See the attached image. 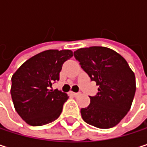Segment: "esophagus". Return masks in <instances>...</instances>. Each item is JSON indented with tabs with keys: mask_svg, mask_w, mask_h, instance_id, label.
Returning <instances> with one entry per match:
<instances>
[{
	"mask_svg": "<svg viewBox=\"0 0 147 147\" xmlns=\"http://www.w3.org/2000/svg\"><path fill=\"white\" fill-rule=\"evenodd\" d=\"M71 94L76 97V96H78V95H80V94H81V93H74V92H71Z\"/></svg>",
	"mask_w": 147,
	"mask_h": 147,
	"instance_id": "esophagus-1",
	"label": "esophagus"
}]
</instances>
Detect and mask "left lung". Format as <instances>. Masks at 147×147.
I'll return each mask as SVG.
<instances>
[{"instance_id":"obj_1","label":"left lung","mask_w":147,"mask_h":147,"mask_svg":"<svg viewBox=\"0 0 147 147\" xmlns=\"http://www.w3.org/2000/svg\"><path fill=\"white\" fill-rule=\"evenodd\" d=\"M81 67L99 85L87 108L81 109L84 122L99 129L116 126L129 111L135 94V76L127 61L105 47H83L74 52Z\"/></svg>"}]
</instances>
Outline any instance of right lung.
Here are the masks:
<instances>
[{"mask_svg": "<svg viewBox=\"0 0 147 147\" xmlns=\"http://www.w3.org/2000/svg\"><path fill=\"white\" fill-rule=\"evenodd\" d=\"M73 56L71 50L51 49L25 61L12 76L11 96L15 110L31 126L56 120L68 100L65 93L50 89L59 80L63 64Z\"/></svg>", "mask_w": 147, "mask_h": 147, "instance_id": "right-lung-1", "label": "right lung"}]
</instances>
